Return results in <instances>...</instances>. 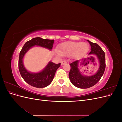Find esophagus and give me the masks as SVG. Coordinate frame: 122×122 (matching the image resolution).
Returning <instances> with one entry per match:
<instances>
[{
    "instance_id": "1",
    "label": "esophagus",
    "mask_w": 122,
    "mask_h": 122,
    "mask_svg": "<svg viewBox=\"0 0 122 122\" xmlns=\"http://www.w3.org/2000/svg\"><path fill=\"white\" fill-rule=\"evenodd\" d=\"M66 63H67V61H62L61 62V65H64V64H66Z\"/></svg>"
}]
</instances>
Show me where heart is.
<instances>
[{
	"instance_id": "b5f03b06",
	"label": "heart",
	"mask_w": 122,
	"mask_h": 122,
	"mask_svg": "<svg viewBox=\"0 0 122 122\" xmlns=\"http://www.w3.org/2000/svg\"><path fill=\"white\" fill-rule=\"evenodd\" d=\"M88 49L89 46L85 42L69 41L61 44L55 52L58 56H68L72 54L75 56H80L86 54Z\"/></svg>"
}]
</instances>
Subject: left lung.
Segmentation results:
<instances>
[{
	"label": "left lung",
	"instance_id": "obj_1",
	"mask_svg": "<svg viewBox=\"0 0 122 122\" xmlns=\"http://www.w3.org/2000/svg\"><path fill=\"white\" fill-rule=\"evenodd\" d=\"M91 47L90 52L88 54V56L93 57L91 56H96L99 61V68L97 71L93 75L86 76L83 75L80 72L79 69V61H76L70 64L71 70L69 74V77L70 81L77 87L80 88H87L94 86L96 84L103 75L105 69V53L101 48L97 44L92 43L87 40ZM87 59L85 58L82 64L83 65Z\"/></svg>",
	"mask_w": 122,
	"mask_h": 122
}]
</instances>
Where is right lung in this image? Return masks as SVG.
<instances>
[{
	"label": "right lung",
	"instance_id": "add662e5",
	"mask_svg": "<svg viewBox=\"0 0 122 122\" xmlns=\"http://www.w3.org/2000/svg\"><path fill=\"white\" fill-rule=\"evenodd\" d=\"M53 43L54 40L43 39L40 37L35 38L26 42L21 50L18 64L19 70L25 81L30 86L37 88H43L49 86L52 81L55 72L60 67L61 63L56 64L50 61L41 71L33 73L29 71L24 67L23 59L25 55L29 49L36 46L41 47L51 50Z\"/></svg>",
	"mask_w": 122,
	"mask_h": 122
}]
</instances>
